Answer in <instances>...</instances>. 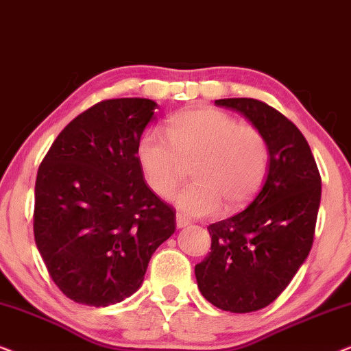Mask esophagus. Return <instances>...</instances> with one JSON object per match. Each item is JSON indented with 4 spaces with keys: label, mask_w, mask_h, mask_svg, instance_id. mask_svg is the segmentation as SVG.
Listing matches in <instances>:
<instances>
[{
    "label": "esophagus",
    "mask_w": 351,
    "mask_h": 351,
    "mask_svg": "<svg viewBox=\"0 0 351 351\" xmlns=\"http://www.w3.org/2000/svg\"><path fill=\"white\" fill-rule=\"evenodd\" d=\"M189 225H191V219H189L186 215L180 214V213L177 214V227L185 228V227H189Z\"/></svg>",
    "instance_id": "34e87169"
}]
</instances>
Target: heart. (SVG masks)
<instances>
[{
    "label": "heart",
    "mask_w": 351,
    "mask_h": 351,
    "mask_svg": "<svg viewBox=\"0 0 351 351\" xmlns=\"http://www.w3.org/2000/svg\"><path fill=\"white\" fill-rule=\"evenodd\" d=\"M160 129L143 134L137 160L156 195L174 190L191 162L193 182L171 196L182 213L209 215L238 209L262 189L270 166V143L256 124L239 123L222 110L195 108L177 113Z\"/></svg>",
    "instance_id": "1"
}]
</instances>
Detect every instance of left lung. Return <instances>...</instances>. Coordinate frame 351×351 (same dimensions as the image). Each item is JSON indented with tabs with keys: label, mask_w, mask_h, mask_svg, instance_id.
I'll use <instances>...</instances> for the list:
<instances>
[{
	"label": "left lung",
	"mask_w": 351,
	"mask_h": 351,
	"mask_svg": "<svg viewBox=\"0 0 351 351\" xmlns=\"http://www.w3.org/2000/svg\"><path fill=\"white\" fill-rule=\"evenodd\" d=\"M265 132L270 166L241 213L210 223V252L195 267L201 294L232 313L276 300L308 256L321 201V176L308 142L291 119L257 99H219Z\"/></svg>",
	"instance_id": "1"
}]
</instances>
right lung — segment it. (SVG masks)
I'll return each instance as SVG.
<instances>
[{"instance_id": "right-lung-1", "label": "right lung", "mask_w": 351, "mask_h": 351, "mask_svg": "<svg viewBox=\"0 0 351 351\" xmlns=\"http://www.w3.org/2000/svg\"><path fill=\"white\" fill-rule=\"evenodd\" d=\"M158 105L108 99L65 126L38 167L33 233L47 273L76 304L108 306L132 295L176 209L153 191L137 160Z\"/></svg>"}]
</instances>
